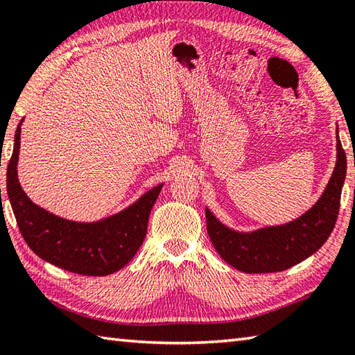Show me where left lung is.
Returning <instances> with one entry per match:
<instances>
[{"label": "left lung", "instance_id": "1", "mask_svg": "<svg viewBox=\"0 0 355 355\" xmlns=\"http://www.w3.org/2000/svg\"><path fill=\"white\" fill-rule=\"evenodd\" d=\"M346 177V154L338 140L337 163L317 203L302 217L282 226L237 232L225 226L206 207V226L221 259L246 274L280 272L317 252L336 226Z\"/></svg>", "mask_w": 355, "mask_h": 355}]
</instances>
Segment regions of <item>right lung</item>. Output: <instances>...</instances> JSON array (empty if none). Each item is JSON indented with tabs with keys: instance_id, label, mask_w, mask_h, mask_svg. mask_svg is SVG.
Segmentation results:
<instances>
[{
	"instance_id": "1",
	"label": "right lung",
	"mask_w": 355,
	"mask_h": 355,
	"mask_svg": "<svg viewBox=\"0 0 355 355\" xmlns=\"http://www.w3.org/2000/svg\"><path fill=\"white\" fill-rule=\"evenodd\" d=\"M21 123L7 164V196L27 246L51 265L81 275H109L126 266L146 237L149 214L163 184L152 187L124 211L94 223L57 217L21 189L17 173Z\"/></svg>"
}]
</instances>
